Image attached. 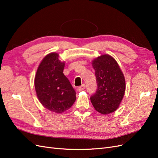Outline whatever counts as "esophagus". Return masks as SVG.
<instances>
[{
	"mask_svg": "<svg viewBox=\"0 0 158 158\" xmlns=\"http://www.w3.org/2000/svg\"><path fill=\"white\" fill-rule=\"evenodd\" d=\"M85 85L84 84V85H82V86L78 87L77 89H76V90H77L78 92H81V91L84 90V89H85Z\"/></svg>",
	"mask_w": 158,
	"mask_h": 158,
	"instance_id": "1",
	"label": "esophagus"
}]
</instances>
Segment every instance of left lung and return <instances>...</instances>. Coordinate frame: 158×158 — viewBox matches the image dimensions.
<instances>
[{"label": "left lung", "mask_w": 158, "mask_h": 158, "mask_svg": "<svg viewBox=\"0 0 158 158\" xmlns=\"http://www.w3.org/2000/svg\"><path fill=\"white\" fill-rule=\"evenodd\" d=\"M98 89L90 97L97 111L107 114L115 111L125 92V79L115 59L103 55L92 61Z\"/></svg>", "instance_id": "left-lung-1"}]
</instances>
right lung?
<instances>
[{
  "instance_id": "right-lung-1",
  "label": "right lung",
  "mask_w": 158,
  "mask_h": 158,
  "mask_svg": "<svg viewBox=\"0 0 158 158\" xmlns=\"http://www.w3.org/2000/svg\"><path fill=\"white\" fill-rule=\"evenodd\" d=\"M64 62L56 52L46 55L37 69L34 84L40 103L48 110L61 113L72 107L76 92L63 74Z\"/></svg>"
}]
</instances>
